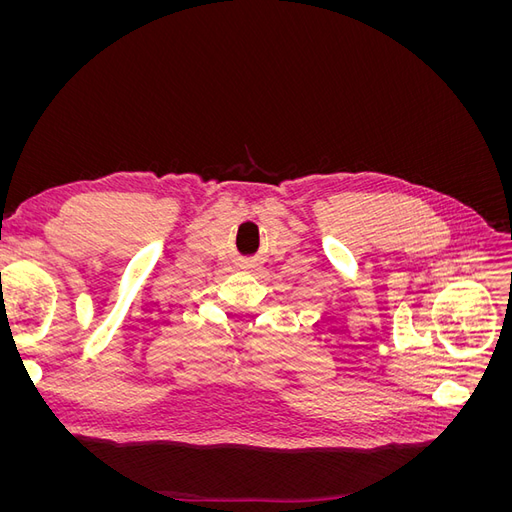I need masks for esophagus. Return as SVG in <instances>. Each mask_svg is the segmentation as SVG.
I'll return each mask as SVG.
<instances>
[{"label": "esophagus", "mask_w": 512, "mask_h": 512, "mask_svg": "<svg viewBox=\"0 0 512 512\" xmlns=\"http://www.w3.org/2000/svg\"><path fill=\"white\" fill-rule=\"evenodd\" d=\"M254 262H243V269H254Z\"/></svg>", "instance_id": "obj_1"}]
</instances>
